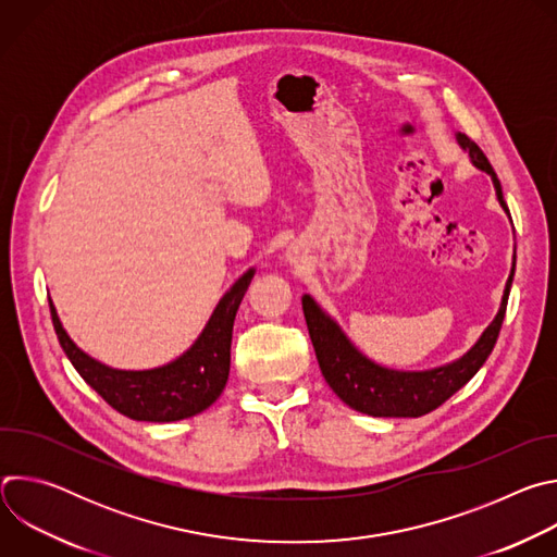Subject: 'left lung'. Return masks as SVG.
I'll return each mask as SVG.
<instances>
[{
	"label": "left lung",
	"instance_id": "left-lung-1",
	"mask_svg": "<svg viewBox=\"0 0 557 557\" xmlns=\"http://www.w3.org/2000/svg\"><path fill=\"white\" fill-rule=\"evenodd\" d=\"M456 143L469 153V161L475 170L492 176L496 198L505 209V213L509 215L507 202L503 198L500 181L494 168L490 165L487 156L469 136L460 132H456ZM513 273H516V251H513L511 273L505 284L503 301L494 317V322L483 331L479 342H475L462 357L430 370H392L374 363L346 337L342 326L320 304H317L310 295H304L301 308L306 317L308 335L326 383L333 387V392L348 408L368 417L417 419L436 410L475 372H479L487 361V357L492 355L505 320Z\"/></svg>",
	"mask_w": 557,
	"mask_h": 557
}]
</instances>
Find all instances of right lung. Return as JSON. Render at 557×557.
<instances>
[{"label":"right lung","mask_w":557,"mask_h":557,"mask_svg":"<svg viewBox=\"0 0 557 557\" xmlns=\"http://www.w3.org/2000/svg\"><path fill=\"white\" fill-rule=\"evenodd\" d=\"M253 275L256 269H249L233 282L198 339L181 357L149 370H119L97 361L70 339L52 301L50 314L70 363L103 401L134 421L172 423L200 414L222 394L231 366L233 320Z\"/></svg>","instance_id":"obj_1"}]
</instances>
